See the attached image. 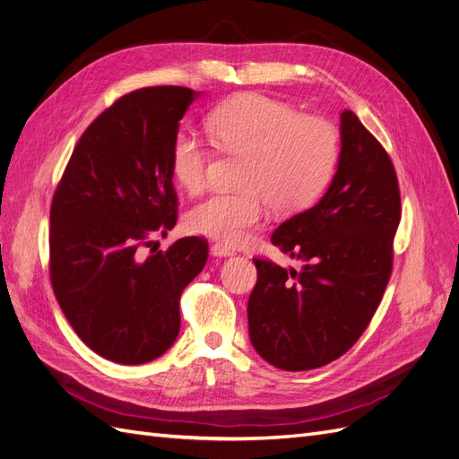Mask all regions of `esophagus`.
<instances>
[{
	"label": "esophagus",
	"mask_w": 459,
	"mask_h": 459,
	"mask_svg": "<svg viewBox=\"0 0 459 459\" xmlns=\"http://www.w3.org/2000/svg\"><path fill=\"white\" fill-rule=\"evenodd\" d=\"M211 255H212V256H220V258H228V256H233L235 253L231 251L230 247H226V245L214 243V245L211 247Z\"/></svg>",
	"instance_id": "1"
}]
</instances>
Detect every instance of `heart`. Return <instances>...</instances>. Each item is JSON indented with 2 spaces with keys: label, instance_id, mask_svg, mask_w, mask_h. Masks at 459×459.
<instances>
[{
  "label": "heart",
  "instance_id": "heart-1",
  "mask_svg": "<svg viewBox=\"0 0 459 459\" xmlns=\"http://www.w3.org/2000/svg\"><path fill=\"white\" fill-rule=\"evenodd\" d=\"M212 143L243 157L239 191L214 193L187 214V228L228 245L243 243L264 218L299 212L325 189L339 160V135L331 122L300 115L262 93H241L206 118ZM211 149L197 134L182 130L172 143L170 172L179 187L197 195L208 182Z\"/></svg>",
  "mask_w": 459,
  "mask_h": 459
}]
</instances>
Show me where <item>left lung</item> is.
Segmentation results:
<instances>
[{"label":"left lung","instance_id":"left-lung-1","mask_svg":"<svg viewBox=\"0 0 459 459\" xmlns=\"http://www.w3.org/2000/svg\"><path fill=\"white\" fill-rule=\"evenodd\" d=\"M400 189L391 157L352 110L341 113L337 172L319 203L285 220L272 243L300 270L253 258L248 337L285 371L322 368L352 349L393 272Z\"/></svg>","mask_w":459,"mask_h":459}]
</instances>
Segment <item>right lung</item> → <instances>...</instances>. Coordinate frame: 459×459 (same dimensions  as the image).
I'll use <instances>...</instances> for the list:
<instances>
[{"label":"right lung","instance_id":"add662e5","mask_svg":"<svg viewBox=\"0 0 459 459\" xmlns=\"http://www.w3.org/2000/svg\"><path fill=\"white\" fill-rule=\"evenodd\" d=\"M199 93L179 86L122 95L78 140L49 214L53 293L76 335L124 366L162 356L179 333V297L208 243L184 238L142 255L176 226L170 151Z\"/></svg>","mask_w":459,"mask_h":459}]
</instances>
